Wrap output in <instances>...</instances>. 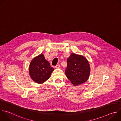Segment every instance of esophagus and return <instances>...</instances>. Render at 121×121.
Returning <instances> with one entry per match:
<instances>
[{
    "label": "esophagus",
    "instance_id": "esophagus-1",
    "mask_svg": "<svg viewBox=\"0 0 121 121\" xmlns=\"http://www.w3.org/2000/svg\"><path fill=\"white\" fill-rule=\"evenodd\" d=\"M60 67V65H56L55 66V68H59Z\"/></svg>",
    "mask_w": 121,
    "mask_h": 121
}]
</instances>
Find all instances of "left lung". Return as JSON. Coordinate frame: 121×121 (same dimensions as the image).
Listing matches in <instances>:
<instances>
[{
	"mask_svg": "<svg viewBox=\"0 0 121 121\" xmlns=\"http://www.w3.org/2000/svg\"><path fill=\"white\" fill-rule=\"evenodd\" d=\"M65 74L74 86L87 81L90 75L91 67L85 56L72 53L67 58Z\"/></svg>",
	"mask_w": 121,
	"mask_h": 121,
	"instance_id": "8db88e82",
	"label": "left lung"
}]
</instances>
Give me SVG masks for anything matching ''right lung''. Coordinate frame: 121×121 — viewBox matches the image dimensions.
<instances>
[{"label": "right lung", "instance_id": "1", "mask_svg": "<svg viewBox=\"0 0 121 121\" xmlns=\"http://www.w3.org/2000/svg\"><path fill=\"white\" fill-rule=\"evenodd\" d=\"M54 69L51 67L43 54L34 57L30 62L29 68L31 79L38 84H43L48 79Z\"/></svg>", "mask_w": 121, "mask_h": 121}]
</instances>
